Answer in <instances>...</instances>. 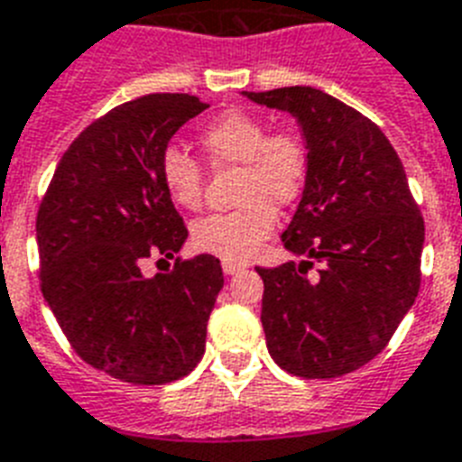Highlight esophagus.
Here are the masks:
<instances>
[{"label":"esophagus","instance_id":"34e87169","mask_svg":"<svg viewBox=\"0 0 462 462\" xmlns=\"http://www.w3.org/2000/svg\"><path fill=\"white\" fill-rule=\"evenodd\" d=\"M222 266H224V273H226V276H236V273L245 269L243 264H234V262H224Z\"/></svg>","mask_w":462,"mask_h":462}]
</instances>
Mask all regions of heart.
<instances>
[{
	"mask_svg": "<svg viewBox=\"0 0 462 462\" xmlns=\"http://www.w3.org/2000/svg\"><path fill=\"white\" fill-rule=\"evenodd\" d=\"M200 146L215 167H238L236 212L208 215L190 231L196 250L224 262H247L276 226V209L302 196L309 155L292 132H272L264 120L245 110H226L200 132ZM160 179L179 208L193 209L203 200V170L179 148L160 158Z\"/></svg>",
	"mask_w": 462,
	"mask_h": 462,
	"instance_id": "heart-1",
	"label": "heart"
}]
</instances>
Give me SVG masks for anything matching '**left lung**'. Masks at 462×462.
<instances>
[{
  "instance_id": "8db88e82",
  "label": "left lung",
  "mask_w": 462,
  "mask_h": 462,
  "mask_svg": "<svg viewBox=\"0 0 462 462\" xmlns=\"http://www.w3.org/2000/svg\"><path fill=\"white\" fill-rule=\"evenodd\" d=\"M243 97L291 113L309 155L302 200L281 236L302 259L257 266L266 346L292 375L340 377L375 359L413 307L425 222L390 139L359 110L314 87Z\"/></svg>"
}]
</instances>
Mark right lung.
Wrapping results in <instances>:
<instances>
[{"label": "right lung", "mask_w": 462, "mask_h": 462, "mask_svg": "<svg viewBox=\"0 0 462 462\" xmlns=\"http://www.w3.org/2000/svg\"><path fill=\"white\" fill-rule=\"evenodd\" d=\"M208 103L148 94L122 103L72 141L37 212L42 292L72 349L132 384H165L203 359L224 285L219 259L198 254L143 276L148 256L189 238L160 179L170 139Z\"/></svg>", "instance_id": "obj_1"}]
</instances>
